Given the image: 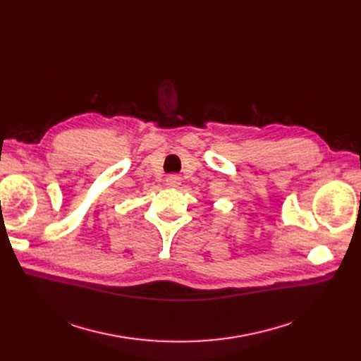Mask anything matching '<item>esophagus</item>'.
<instances>
[{
    "mask_svg": "<svg viewBox=\"0 0 361 361\" xmlns=\"http://www.w3.org/2000/svg\"><path fill=\"white\" fill-rule=\"evenodd\" d=\"M181 184V178L177 176H169L166 178V185L168 187H178Z\"/></svg>",
    "mask_w": 361,
    "mask_h": 361,
    "instance_id": "esophagus-1",
    "label": "esophagus"
}]
</instances>
